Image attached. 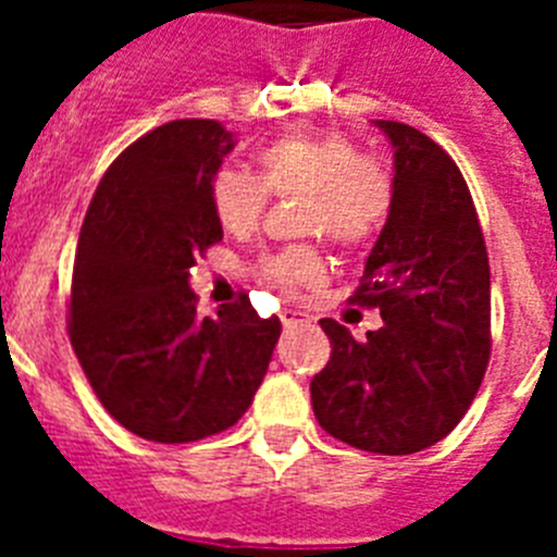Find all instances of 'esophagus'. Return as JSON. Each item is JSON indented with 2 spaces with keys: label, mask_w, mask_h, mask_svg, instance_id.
Segmentation results:
<instances>
[{
  "label": "esophagus",
  "mask_w": 557,
  "mask_h": 557,
  "mask_svg": "<svg viewBox=\"0 0 557 557\" xmlns=\"http://www.w3.org/2000/svg\"><path fill=\"white\" fill-rule=\"evenodd\" d=\"M278 318H282L284 329H295V326H304V323H309V314L301 312V309H282V312H278Z\"/></svg>",
  "instance_id": "obj_1"
}]
</instances>
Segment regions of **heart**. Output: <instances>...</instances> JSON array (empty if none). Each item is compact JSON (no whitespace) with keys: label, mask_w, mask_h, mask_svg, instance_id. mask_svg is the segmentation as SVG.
Returning a JSON list of instances; mask_svg holds the SVG:
<instances>
[{"label":"heart","mask_w":557,"mask_h":557,"mask_svg":"<svg viewBox=\"0 0 557 557\" xmlns=\"http://www.w3.org/2000/svg\"><path fill=\"white\" fill-rule=\"evenodd\" d=\"M256 178L250 172L223 166L209 186L211 209L220 228L248 236L259 228L275 198L304 195L301 231L323 234L339 250L371 245L396 206V178L385 161L362 156L339 133L278 136L256 147ZM259 275L282 293H301L326 282V262L312 245L275 250L259 262Z\"/></svg>","instance_id":"heart-1"}]
</instances>
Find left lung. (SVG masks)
I'll return each mask as SVG.
<instances>
[{"label": "left lung", "instance_id": "obj_1", "mask_svg": "<svg viewBox=\"0 0 557 557\" xmlns=\"http://www.w3.org/2000/svg\"><path fill=\"white\" fill-rule=\"evenodd\" d=\"M396 206L348 298L385 326L354 339L323 318L332 357L314 373L312 410L332 437L376 455H412L466 416L491 357V268L474 200L449 152L401 122Z\"/></svg>", "mask_w": 557, "mask_h": 557}]
</instances>
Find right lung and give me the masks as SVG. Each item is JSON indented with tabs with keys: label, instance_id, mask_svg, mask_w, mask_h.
I'll use <instances>...</instances> for the list:
<instances>
[{
	"label": "right lung",
	"instance_id": "right-lung-1",
	"mask_svg": "<svg viewBox=\"0 0 557 557\" xmlns=\"http://www.w3.org/2000/svg\"><path fill=\"white\" fill-rule=\"evenodd\" d=\"M231 150L220 122H166L116 156L83 220L69 339L102 407L156 444L234 426L282 334L248 295L203 318L189 289L195 259L223 239L209 186Z\"/></svg>",
	"mask_w": 557,
	"mask_h": 557
}]
</instances>
